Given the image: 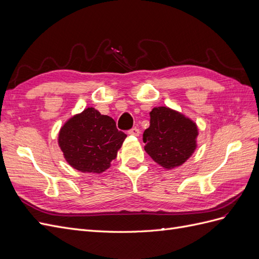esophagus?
I'll use <instances>...</instances> for the list:
<instances>
[{
    "instance_id": "1",
    "label": "esophagus",
    "mask_w": 259,
    "mask_h": 259,
    "mask_svg": "<svg viewBox=\"0 0 259 259\" xmlns=\"http://www.w3.org/2000/svg\"><path fill=\"white\" fill-rule=\"evenodd\" d=\"M128 134L133 135V136H139L140 131L137 127H134V128H132V130L128 131Z\"/></svg>"
}]
</instances>
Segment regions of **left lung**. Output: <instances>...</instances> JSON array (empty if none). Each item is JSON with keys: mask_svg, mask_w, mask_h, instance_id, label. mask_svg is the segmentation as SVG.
I'll return each instance as SVG.
<instances>
[{"mask_svg": "<svg viewBox=\"0 0 259 259\" xmlns=\"http://www.w3.org/2000/svg\"><path fill=\"white\" fill-rule=\"evenodd\" d=\"M199 131L189 117L167 107L150 112V126L143 135L145 150L152 160L166 169L182 165L197 148Z\"/></svg>", "mask_w": 259, "mask_h": 259, "instance_id": "8db88e82", "label": "left lung"}]
</instances>
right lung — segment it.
Segmentation results:
<instances>
[{"mask_svg": "<svg viewBox=\"0 0 259 259\" xmlns=\"http://www.w3.org/2000/svg\"><path fill=\"white\" fill-rule=\"evenodd\" d=\"M126 134L112 117L86 108L69 119L59 131L58 144L66 161L83 173H103L116 158Z\"/></svg>", "mask_w": 259, "mask_h": 259, "instance_id": "right-lung-1", "label": "right lung"}]
</instances>
